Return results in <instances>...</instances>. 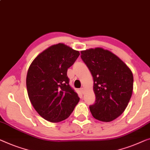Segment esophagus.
I'll use <instances>...</instances> for the list:
<instances>
[{
    "label": "esophagus",
    "instance_id": "34e87169",
    "mask_svg": "<svg viewBox=\"0 0 150 150\" xmlns=\"http://www.w3.org/2000/svg\"><path fill=\"white\" fill-rule=\"evenodd\" d=\"M80 92H81V93H82V94H84V88L82 87V88L80 89Z\"/></svg>",
    "mask_w": 150,
    "mask_h": 150
}]
</instances>
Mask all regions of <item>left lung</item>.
<instances>
[{"label":"left lung","instance_id":"8db88e82","mask_svg":"<svg viewBox=\"0 0 150 150\" xmlns=\"http://www.w3.org/2000/svg\"><path fill=\"white\" fill-rule=\"evenodd\" d=\"M81 58L93 77L96 101L90 111L95 119L110 122L122 114L133 90V75L127 65L101 47L81 51Z\"/></svg>","mask_w":150,"mask_h":150}]
</instances>
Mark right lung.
Listing matches in <instances>:
<instances>
[{
	"mask_svg": "<svg viewBox=\"0 0 150 150\" xmlns=\"http://www.w3.org/2000/svg\"><path fill=\"white\" fill-rule=\"evenodd\" d=\"M79 55V51L59 43L38 54L28 68L30 101L38 114L49 122L68 118L79 103V95L69 84L67 71Z\"/></svg>",
	"mask_w": 150,
	"mask_h": 150,
	"instance_id": "right-lung-1",
	"label": "right lung"
}]
</instances>
